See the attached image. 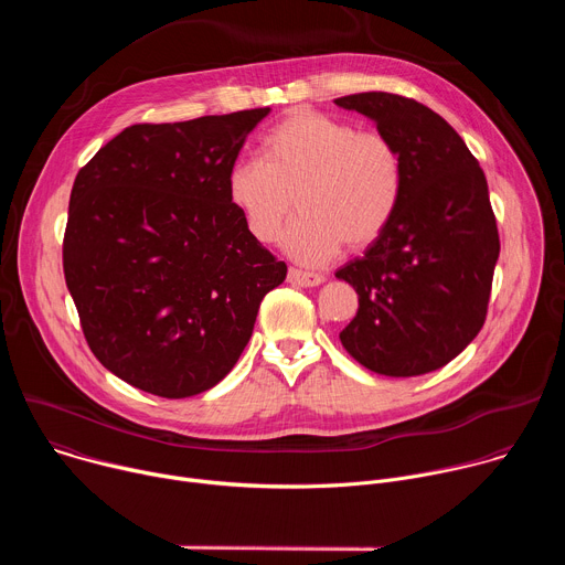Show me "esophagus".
Listing matches in <instances>:
<instances>
[{"instance_id": "esophagus-1", "label": "esophagus", "mask_w": 565, "mask_h": 565, "mask_svg": "<svg viewBox=\"0 0 565 565\" xmlns=\"http://www.w3.org/2000/svg\"><path fill=\"white\" fill-rule=\"evenodd\" d=\"M288 281L295 284V286L312 288V286L324 284V277L317 275V273H306V270H299V268H290V270H288Z\"/></svg>"}]
</instances>
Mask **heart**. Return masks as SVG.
<instances>
[{"instance_id": "heart-1", "label": "heart", "mask_w": 565, "mask_h": 565, "mask_svg": "<svg viewBox=\"0 0 565 565\" xmlns=\"http://www.w3.org/2000/svg\"><path fill=\"white\" fill-rule=\"evenodd\" d=\"M264 160H236L227 196L259 244H273L295 201L301 210L284 241L308 266L333 259L347 244L366 248L393 221L405 172L395 145L377 131L315 109H295L264 136Z\"/></svg>"}]
</instances>
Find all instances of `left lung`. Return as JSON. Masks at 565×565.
<instances>
[{
    "label": "left lung",
    "mask_w": 565,
    "mask_h": 565,
    "mask_svg": "<svg viewBox=\"0 0 565 565\" xmlns=\"http://www.w3.org/2000/svg\"><path fill=\"white\" fill-rule=\"evenodd\" d=\"M335 105L371 118L405 172L388 227L335 273L360 301L342 347L380 375L436 371L486 324L501 253L488 179L454 127L412 98L369 92Z\"/></svg>",
    "instance_id": "8db88e82"
}]
</instances>
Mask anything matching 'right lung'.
Here are the masks:
<instances>
[{"label": "right lung", "instance_id": "add662e5", "mask_svg": "<svg viewBox=\"0 0 565 565\" xmlns=\"http://www.w3.org/2000/svg\"><path fill=\"white\" fill-rule=\"evenodd\" d=\"M268 114L131 125L75 177L66 288L94 355L140 391L179 399L218 384L286 279L227 196L230 168Z\"/></svg>", "mask_w": 565, "mask_h": 565}]
</instances>
